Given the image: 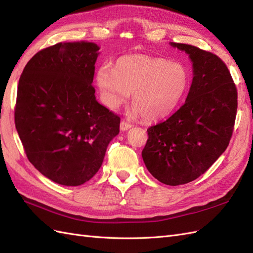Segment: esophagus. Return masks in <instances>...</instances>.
I'll use <instances>...</instances> for the list:
<instances>
[{
    "label": "esophagus",
    "mask_w": 253,
    "mask_h": 253,
    "mask_svg": "<svg viewBox=\"0 0 253 253\" xmlns=\"http://www.w3.org/2000/svg\"><path fill=\"white\" fill-rule=\"evenodd\" d=\"M120 127L122 131H126L129 128H131V124H129V123H127L126 121H122Z\"/></svg>",
    "instance_id": "esophagus-1"
}]
</instances>
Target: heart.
I'll use <instances>...</instances> for the list:
<instances>
[{
	"mask_svg": "<svg viewBox=\"0 0 253 253\" xmlns=\"http://www.w3.org/2000/svg\"><path fill=\"white\" fill-rule=\"evenodd\" d=\"M189 81L183 64L140 54L123 56L113 69L103 66L97 72L104 103L116 109L133 92L132 107L145 121L171 114L185 95Z\"/></svg>",
	"mask_w": 253,
	"mask_h": 253,
	"instance_id": "1",
	"label": "heart"
}]
</instances>
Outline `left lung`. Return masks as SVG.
<instances>
[{
	"mask_svg": "<svg viewBox=\"0 0 253 253\" xmlns=\"http://www.w3.org/2000/svg\"><path fill=\"white\" fill-rule=\"evenodd\" d=\"M193 62V82L184 104L148 129L142 158L151 174L180 185L205 173L227 148L237 112V89L226 64L210 51L173 43Z\"/></svg>",
	"mask_w": 253,
	"mask_h": 253,
	"instance_id": "8db88e82",
	"label": "left lung"
}]
</instances>
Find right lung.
I'll return each mask as SVG.
<instances>
[{
  "instance_id": "add662e5",
  "label": "right lung",
  "mask_w": 253,
  "mask_h": 253,
  "mask_svg": "<svg viewBox=\"0 0 253 253\" xmlns=\"http://www.w3.org/2000/svg\"><path fill=\"white\" fill-rule=\"evenodd\" d=\"M99 46L58 43L37 52L19 79L15 125L28 160L58 184L78 186L101 167L119 115L91 85Z\"/></svg>"
}]
</instances>
